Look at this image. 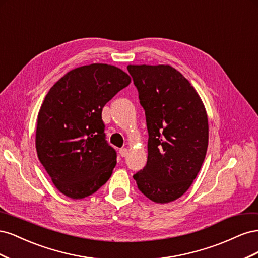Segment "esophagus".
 I'll use <instances>...</instances> for the list:
<instances>
[{
    "instance_id": "34e87169",
    "label": "esophagus",
    "mask_w": 258,
    "mask_h": 258,
    "mask_svg": "<svg viewBox=\"0 0 258 258\" xmlns=\"http://www.w3.org/2000/svg\"><path fill=\"white\" fill-rule=\"evenodd\" d=\"M119 154L121 157H126V156L128 155V148L127 147H122L119 150Z\"/></svg>"
}]
</instances>
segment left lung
I'll use <instances>...</instances> for the list:
<instances>
[{"label":"left lung","instance_id":"1","mask_svg":"<svg viewBox=\"0 0 258 258\" xmlns=\"http://www.w3.org/2000/svg\"><path fill=\"white\" fill-rule=\"evenodd\" d=\"M148 131L147 162L134 174L139 190L168 204L189 188L204 163L208 116L190 83L170 66H128Z\"/></svg>","mask_w":258,"mask_h":258}]
</instances>
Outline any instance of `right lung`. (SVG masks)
Returning a JSON list of instances; mask_svg holds the SVG:
<instances>
[{
  "mask_svg": "<svg viewBox=\"0 0 258 258\" xmlns=\"http://www.w3.org/2000/svg\"><path fill=\"white\" fill-rule=\"evenodd\" d=\"M130 81L118 68L93 63L68 72L45 97L37 117V157L66 196L88 197L111 177L117 154L106 141L102 108Z\"/></svg>",
  "mask_w": 258,
  "mask_h": 258,
  "instance_id": "1",
  "label": "right lung"
}]
</instances>
